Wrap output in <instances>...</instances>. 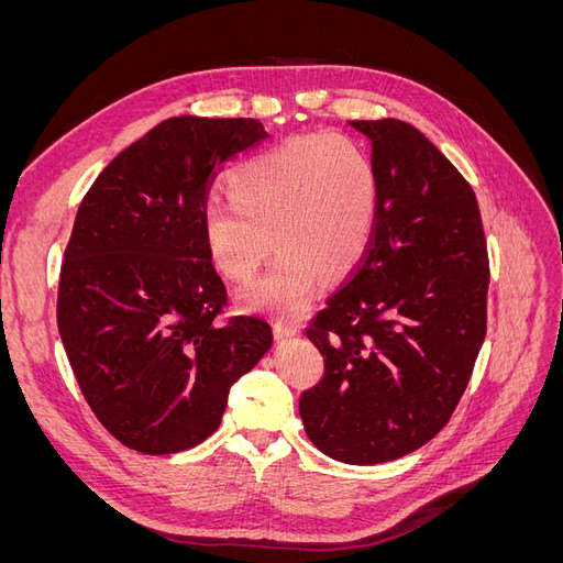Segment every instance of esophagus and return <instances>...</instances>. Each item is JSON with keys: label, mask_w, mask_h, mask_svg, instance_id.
<instances>
[{"label": "esophagus", "mask_w": 563, "mask_h": 563, "mask_svg": "<svg viewBox=\"0 0 563 563\" xmlns=\"http://www.w3.org/2000/svg\"><path fill=\"white\" fill-rule=\"evenodd\" d=\"M298 333H300V329L294 327V323H284V321H277V323H275V335H277L279 340L294 338V335H298Z\"/></svg>", "instance_id": "34e87169"}]
</instances>
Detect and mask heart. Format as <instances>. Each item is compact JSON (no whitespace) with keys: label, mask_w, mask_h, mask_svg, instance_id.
Returning <instances> with one entry per match:
<instances>
[{"label":"heart","mask_w":563,"mask_h":563,"mask_svg":"<svg viewBox=\"0 0 563 563\" xmlns=\"http://www.w3.org/2000/svg\"><path fill=\"white\" fill-rule=\"evenodd\" d=\"M228 185L232 201H211L201 216L218 269L249 282L272 244L282 251L242 294L251 310L296 317L308 308L319 275L343 279L366 253L378 178L366 152L345 135H305L269 150L236 168Z\"/></svg>","instance_id":"heart-1"}]
</instances>
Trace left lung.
Instances as JSON below:
<instances>
[{
  "mask_svg": "<svg viewBox=\"0 0 563 563\" xmlns=\"http://www.w3.org/2000/svg\"><path fill=\"white\" fill-rule=\"evenodd\" d=\"M371 141L378 213L362 267L305 331L323 378L300 395L312 444L378 465L444 428L486 335L488 253L467 180L399 119L350 122Z\"/></svg>",
  "mask_w": 563,
  "mask_h": 563,
  "instance_id": "left-lung-1",
  "label": "left lung"
}]
</instances>
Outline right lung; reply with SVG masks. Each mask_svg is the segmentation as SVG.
<instances>
[{
  "instance_id": "add662e5",
  "label": "right lung",
  "mask_w": 563,
  "mask_h": 563,
  "mask_svg": "<svg viewBox=\"0 0 563 563\" xmlns=\"http://www.w3.org/2000/svg\"><path fill=\"white\" fill-rule=\"evenodd\" d=\"M269 139L255 119L172 117L103 168L79 203L58 333L84 399L124 446L166 455L211 437L230 387L272 347L228 302L203 242L216 168Z\"/></svg>"
}]
</instances>
